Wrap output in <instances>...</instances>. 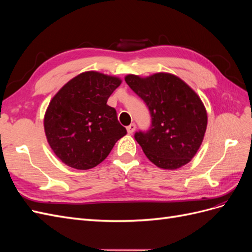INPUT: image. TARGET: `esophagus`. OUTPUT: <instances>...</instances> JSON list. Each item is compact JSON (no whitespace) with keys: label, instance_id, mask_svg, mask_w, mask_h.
Masks as SVG:
<instances>
[{"label":"esophagus","instance_id":"esophagus-1","mask_svg":"<svg viewBox=\"0 0 252 252\" xmlns=\"http://www.w3.org/2000/svg\"><path fill=\"white\" fill-rule=\"evenodd\" d=\"M134 130H135V124L132 123V124H130L129 126H127V132H128L129 134L133 133Z\"/></svg>","mask_w":252,"mask_h":252}]
</instances>
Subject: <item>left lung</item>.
I'll return each instance as SVG.
<instances>
[{
	"instance_id": "8db88e82",
	"label": "left lung",
	"mask_w": 252,
	"mask_h": 252,
	"mask_svg": "<svg viewBox=\"0 0 252 252\" xmlns=\"http://www.w3.org/2000/svg\"><path fill=\"white\" fill-rule=\"evenodd\" d=\"M125 81L150 111L149 130L134 134L149 161L168 170L191 161L207 128V111L195 91L167 72L146 78L128 74Z\"/></svg>"
}]
</instances>
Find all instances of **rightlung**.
I'll return each instance as SVG.
<instances>
[{
	"mask_svg": "<svg viewBox=\"0 0 252 252\" xmlns=\"http://www.w3.org/2000/svg\"><path fill=\"white\" fill-rule=\"evenodd\" d=\"M122 83L118 77L85 71L67 82L51 98L44 117L46 139L55 155L79 170L94 168L127 133L107 105Z\"/></svg>",
	"mask_w": 252,
	"mask_h": 252,
	"instance_id": "add662e5",
	"label": "right lung"
}]
</instances>
